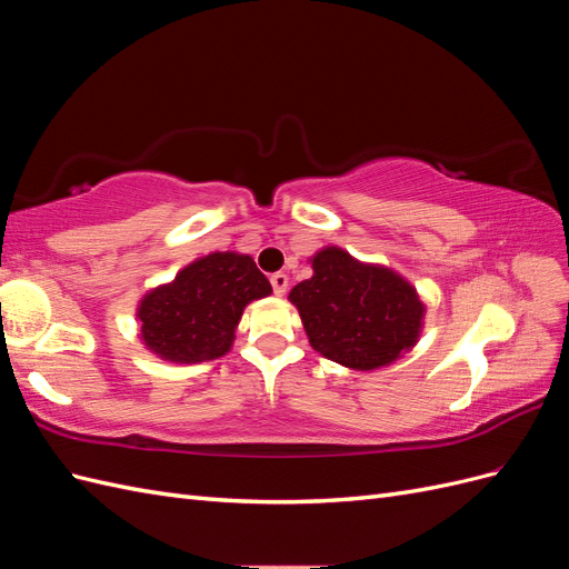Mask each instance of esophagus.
<instances>
[{
    "label": "esophagus",
    "instance_id": "34e87169",
    "mask_svg": "<svg viewBox=\"0 0 569 569\" xmlns=\"http://www.w3.org/2000/svg\"><path fill=\"white\" fill-rule=\"evenodd\" d=\"M270 284H272V291L278 297H284L287 295V287H289V278L284 272H274L270 278Z\"/></svg>",
    "mask_w": 569,
    "mask_h": 569
}]
</instances>
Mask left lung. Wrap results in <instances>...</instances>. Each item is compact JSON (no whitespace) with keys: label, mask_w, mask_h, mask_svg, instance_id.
I'll use <instances>...</instances> for the list:
<instances>
[{"label":"left lung","mask_w":569,"mask_h":569,"mask_svg":"<svg viewBox=\"0 0 569 569\" xmlns=\"http://www.w3.org/2000/svg\"><path fill=\"white\" fill-rule=\"evenodd\" d=\"M308 263L313 278L289 291L311 347L335 363L370 372L391 366L420 341L427 306L389 266L322 247Z\"/></svg>","instance_id":"obj_1"}]
</instances>
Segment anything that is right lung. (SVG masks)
<instances>
[{
    "label": "right lung",
    "instance_id": "1",
    "mask_svg": "<svg viewBox=\"0 0 569 569\" xmlns=\"http://www.w3.org/2000/svg\"><path fill=\"white\" fill-rule=\"evenodd\" d=\"M270 295L268 278L249 253L213 251L140 299V341L168 363L216 360L232 349L244 308Z\"/></svg>",
    "mask_w": 569,
    "mask_h": 569
}]
</instances>
